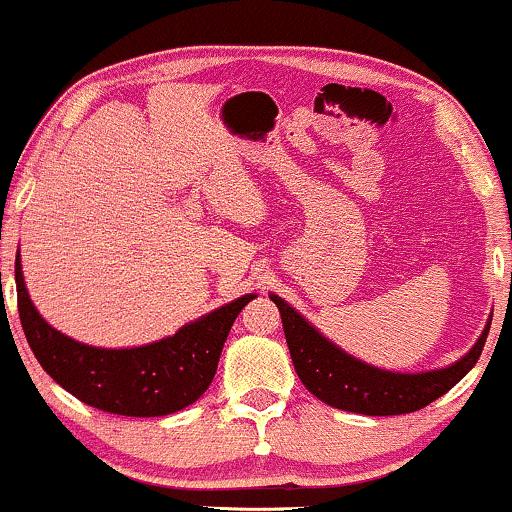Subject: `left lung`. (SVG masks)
Returning <instances> with one entry per match:
<instances>
[{"label":"left lung","mask_w":512,"mask_h":512,"mask_svg":"<svg viewBox=\"0 0 512 512\" xmlns=\"http://www.w3.org/2000/svg\"><path fill=\"white\" fill-rule=\"evenodd\" d=\"M270 300L282 314L293 368L307 391L333 408L370 417L405 415V412L422 410L447 394L478 363L489 324H492L489 319L471 352L461 356L452 366L426 370V373H391V370L368 366L366 361L342 352L275 293H270Z\"/></svg>","instance_id":"left-lung-1"}]
</instances>
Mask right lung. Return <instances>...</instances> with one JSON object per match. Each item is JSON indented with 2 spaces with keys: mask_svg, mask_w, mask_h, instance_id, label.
<instances>
[{
  "mask_svg": "<svg viewBox=\"0 0 512 512\" xmlns=\"http://www.w3.org/2000/svg\"><path fill=\"white\" fill-rule=\"evenodd\" d=\"M16 286L20 324L41 368L79 401L123 417H163L198 401L214 380L230 326L256 298L247 293L151 345L104 349L72 340L41 317L25 289L20 254Z\"/></svg>",
  "mask_w": 512,
  "mask_h": 512,
  "instance_id": "1",
  "label": "right lung"
}]
</instances>
